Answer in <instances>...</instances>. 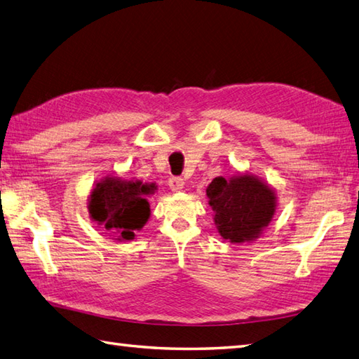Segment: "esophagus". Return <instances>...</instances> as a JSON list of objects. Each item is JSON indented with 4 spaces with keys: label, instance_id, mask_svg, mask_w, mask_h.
<instances>
[{
    "label": "esophagus",
    "instance_id": "esophagus-1",
    "mask_svg": "<svg viewBox=\"0 0 359 359\" xmlns=\"http://www.w3.org/2000/svg\"><path fill=\"white\" fill-rule=\"evenodd\" d=\"M168 185H170L172 191H180V189L184 188L185 182H184V179L179 177V175H172V177L168 180Z\"/></svg>",
    "mask_w": 359,
    "mask_h": 359
}]
</instances>
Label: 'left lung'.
Segmentation results:
<instances>
[{
	"instance_id": "8db88e82",
	"label": "left lung",
	"mask_w": 359,
	"mask_h": 359,
	"mask_svg": "<svg viewBox=\"0 0 359 359\" xmlns=\"http://www.w3.org/2000/svg\"><path fill=\"white\" fill-rule=\"evenodd\" d=\"M207 196L220 236L236 243L256 239L276 210L274 193L251 175L231 180L216 177L208 185Z\"/></svg>"
}]
</instances>
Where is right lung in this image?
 <instances>
[{"mask_svg": "<svg viewBox=\"0 0 359 359\" xmlns=\"http://www.w3.org/2000/svg\"><path fill=\"white\" fill-rule=\"evenodd\" d=\"M152 189L154 185H143L142 182L106 179L90 194V217L118 241H131L135 230H140L149 217V203L144 197Z\"/></svg>", "mask_w": 359, "mask_h": 359, "instance_id": "right-lung-1", "label": "right lung"}]
</instances>
